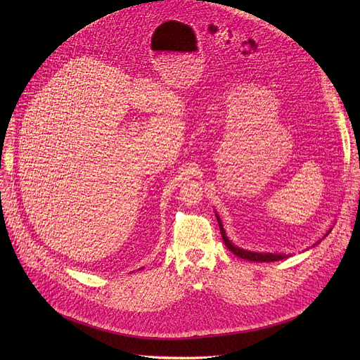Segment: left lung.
<instances>
[{
  "mask_svg": "<svg viewBox=\"0 0 360 360\" xmlns=\"http://www.w3.org/2000/svg\"><path fill=\"white\" fill-rule=\"evenodd\" d=\"M216 213V212H214ZM216 217H217V221H219V228H220V233H221V238H223V242H224V245L226 247H228L235 255H238L239 258H243V259H248V261H255V262H273V261H278V259H283V258H288L289 255L288 254H277V252H255V251H248V250H243V248H239V247H236L235 243H232V240L228 238V235H226V231H224V228H223V224H221V220H220V217L217 216V213H216ZM331 232V229L330 231H327V233L323 236V239L328 235ZM323 239H319V240H316L312 247H315V245H318L321 240Z\"/></svg>",
  "mask_w": 360,
  "mask_h": 360,
  "instance_id": "left-lung-1",
  "label": "left lung"
}]
</instances>
